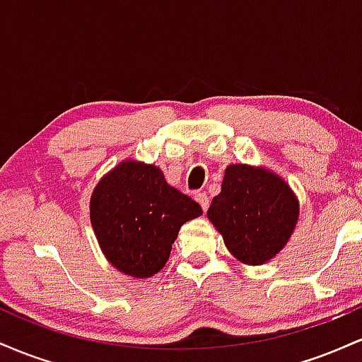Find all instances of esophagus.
Segmentation results:
<instances>
[{"mask_svg":"<svg viewBox=\"0 0 362 362\" xmlns=\"http://www.w3.org/2000/svg\"><path fill=\"white\" fill-rule=\"evenodd\" d=\"M195 201L201 204L202 209H207V206H209V197H207L206 192H195Z\"/></svg>","mask_w":362,"mask_h":362,"instance_id":"obj_1","label":"esophagus"}]
</instances>
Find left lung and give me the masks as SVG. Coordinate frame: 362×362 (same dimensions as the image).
I'll use <instances>...</instances> for the list:
<instances>
[{"label":"left lung","mask_w":362,"mask_h":362,"mask_svg":"<svg viewBox=\"0 0 362 362\" xmlns=\"http://www.w3.org/2000/svg\"><path fill=\"white\" fill-rule=\"evenodd\" d=\"M207 218L236 260L262 265L288 245L300 218V201L272 170L228 165Z\"/></svg>","instance_id":"left-lung-1"}]
</instances>
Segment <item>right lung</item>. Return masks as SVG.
I'll return each instance as SVG.
<instances>
[{
	"label": "right lung",
	"mask_w": 362,
	"mask_h": 362,
	"mask_svg": "<svg viewBox=\"0 0 362 362\" xmlns=\"http://www.w3.org/2000/svg\"><path fill=\"white\" fill-rule=\"evenodd\" d=\"M202 207L165 180L155 165L124 160L95 185L90 221L105 259L126 276L146 279L167 264L182 224Z\"/></svg>",
	"instance_id": "add662e5"
}]
</instances>
